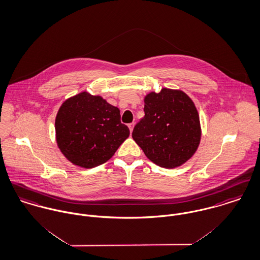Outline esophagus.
<instances>
[{"label": "esophagus", "instance_id": "34e87169", "mask_svg": "<svg viewBox=\"0 0 260 260\" xmlns=\"http://www.w3.org/2000/svg\"><path fill=\"white\" fill-rule=\"evenodd\" d=\"M128 127H129V129H130V132H132V131H133V128H134V123L128 124Z\"/></svg>", "mask_w": 260, "mask_h": 260}]
</instances>
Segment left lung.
<instances>
[{
  "mask_svg": "<svg viewBox=\"0 0 260 260\" xmlns=\"http://www.w3.org/2000/svg\"><path fill=\"white\" fill-rule=\"evenodd\" d=\"M145 116L132 137L156 165L173 169L185 164L196 153L202 136L198 110L182 90L162 88L144 98Z\"/></svg>",
  "mask_w": 260,
  "mask_h": 260,
  "instance_id": "8db88e82",
  "label": "left lung"
}]
</instances>
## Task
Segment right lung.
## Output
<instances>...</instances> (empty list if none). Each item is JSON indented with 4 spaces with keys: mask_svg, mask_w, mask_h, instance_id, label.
<instances>
[{
    "mask_svg": "<svg viewBox=\"0 0 260 260\" xmlns=\"http://www.w3.org/2000/svg\"><path fill=\"white\" fill-rule=\"evenodd\" d=\"M120 110L85 91L67 99L55 117L56 143L73 165L90 169L107 162L130 134Z\"/></svg>",
    "mask_w": 260,
    "mask_h": 260,
    "instance_id": "add662e5",
    "label": "right lung"
}]
</instances>
